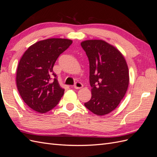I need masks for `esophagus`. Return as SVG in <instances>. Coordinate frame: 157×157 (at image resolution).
Returning a JSON list of instances; mask_svg holds the SVG:
<instances>
[{
	"instance_id": "obj_1",
	"label": "esophagus",
	"mask_w": 157,
	"mask_h": 157,
	"mask_svg": "<svg viewBox=\"0 0 157 157\" xmlns=\"http://www.w3.org/2000/svg\"><path fill=\"white\" fill-rule=\"evenodd\" d=\"M74 88L75 89H80L83 87V84L81 82H75V84H74Z\"/></svg>"
}]
</instances>
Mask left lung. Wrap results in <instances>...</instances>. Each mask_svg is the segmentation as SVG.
I'll use <instances>...</instances> for the list:
<instances>
[{"label": "left lung", "mask_w": 157, "mask_h": 157, "mask_svg": "<svg viewBox=\"0 0 157 157\" xmlns=\"http://www.w3.org/2000/svg\"><path fill=\"white\" fill-rule=\"evenodd\" d=\"M90 63L92 98L84 105L95 115L111 113L127 91L129 72L124 56L116 48L101 40L81 42Z\"/></svg>", "instance_id": "1"}]
</instances>
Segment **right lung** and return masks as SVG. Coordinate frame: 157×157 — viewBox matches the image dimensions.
<instances>
[{
    "label": "right lung",
    "instance_id": "1",
    "mask_svg": "<svg viewBox=\"0 0 157 157\" xmlns=\"http://www.w3.org/2000/svg\"><path fill=\"white\" fill-rule=\"evenodd\" d=\"M65 39H48L36 42L28 48L19 62L16 84L24 102L40 113L49 111L59 103L64 94L53 72L61 54L72 44Z\"/></svg>",
    "mask_w": 157,
    "mask_h": 157
}]
</instances>
